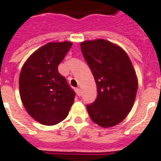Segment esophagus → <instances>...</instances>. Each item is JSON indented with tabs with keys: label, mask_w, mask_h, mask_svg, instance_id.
I'll use <instances>...</instances> for the list:
<instances>
[{
	"label": "esophagus",
	"mask_w": 161,
	"mask_h": 161,
	"mask_svg": "<svg viewBox=\"0 0 161 161\" xmlns=\"http://www.w3.org/2000/svg\"><path fill=\"white\" fill-rule=\"evenodd\" d=\"M76 93H77V95L81 96V89L80 88H77L76 89Z\"/></svg>",
	"instance_id": "esophagus-1"
}]
</instances>
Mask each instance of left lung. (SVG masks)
<instances>
[{
    "label": "left lung",
    "mask_w": 161,
    "mask_h": 161,
    "mask_svg": "<svg viewBox=\"0 0 161 161\" xmlns=\"http://www.w3.org/2000/svg\"><path fill=\"white\" fill-rule=\"evenodd\" d=\"M83 58L97 85V98L87 105L91 119L108 128L125 119L135 103L138 81L129 56L103 39L81 43Z\"/></svg>",
    "instance_id": "obj_1"
}]
</instances>
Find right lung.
<instances>
[{
	"label": "right lung",
	"mask_w": 161,
	"mask_h": 161,
	"mask_svg": "<svg viewBox=\"0 0 161 161\" xmlns=\"http://www.w3.org/2000/svg\"><path fill=\"white\" fill-rule=\"evenodd\" d=\"M71 47L70 42L46 44L31 54L21 68V102L29 114L44 125L63 121L73 103L75 92L58 69Z\"/></svg>",
	"instance_id": "right-lung-1"
}]
</instances>
